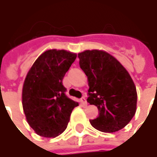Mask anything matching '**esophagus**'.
<instances>
[{"label":"esophagus","instance_id":"34e87169","mask_svg":"<svg viewBox=\"0 0 157 157\" xmlns=\"http://www.w3.org/2000/svg\"><path fill=\"white\" fill-rule=\"evenodd\" d=\"M80 102H81V103H82V105H84V106L87 105V102H86V98H84V97L81 98V100H80Z\"/></svg>","mask_w":157,"mask_h":157}]
</instances>
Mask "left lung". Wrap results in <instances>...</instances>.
Here are the masks:
<instances>
[{"label": "left lung", "mask_w": 157, "mask_h": 157, "mask_svg": "<svg viewBox=\"0 0 157 157\" xmlns=\"http://www.w3.org/2000/svg\"><path fill=\"white\" fill-rule=\"evenodd\" d=\"M80 67L88 79L87 102L99 114L91 124L100 131L113 133L128 124L135 116L137 92L128 72L113 56L102 50L78 54Z\"/></svg>", "instance_id": "1"}]
</instances>
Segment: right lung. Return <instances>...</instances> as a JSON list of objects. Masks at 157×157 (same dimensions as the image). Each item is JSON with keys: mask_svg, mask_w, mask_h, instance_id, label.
Wrapping results in <instances>:
<instances>
[{"mask_svg": "<svg viewBox=\"0 0 157 157\" xmlns=\"http://www.w3.org/2000/svg\"><path fill=\"white\" fill-rule=\"evenodd\" d=\"M76 55L49 49L33 63L22 87V108L27 121L40 136L56 137L65 131L78 102L69 98L62 81Z\"/></svg>", "mask_w": 157, "mask_h": 157, "instance_id": "right-lung-1", "label": "right lung"}]
</instances>
